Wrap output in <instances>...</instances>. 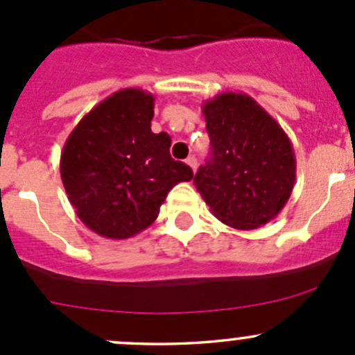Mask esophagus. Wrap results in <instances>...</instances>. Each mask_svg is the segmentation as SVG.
Returning <instances> with one entry per match:
<instances>
[{
  "instance_id": "obj_1",
  "label": "esophagus",
  "mask_w": 355,
  "mask_h": 355,
  "mask_svg": "<svg viewBox=\"0 0 355 355\" xmlns=\"http://www.w3.org/2000/svg\"><path fill=\"white\" fill-rule=\"evenodd\" d=\"M185 163L189 164V166L192 168V170H198V159H196V156H189L187 157V161H185Z\"/></svg>"
}]
</instances>
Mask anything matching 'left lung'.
<instances>
[{
	"label": "left lung",
	"instance_id": "8db88e82",
	"mask_svg": "<svg viewBox=\"0 0 355 355\" xmlns=\"http://www.w3.org/2000/svg\"><path fill=\"white\" fill-rule=\"evenodd\" d=\"M211 159L194 185L211 213L237 230L278 216L295 184L292 142L277 120L244 92H221L202 105Z\"/></svg>",
	"mask_w": 355,
	"mask_h": 355
}]
</instances>
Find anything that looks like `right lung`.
Listing matches in <instances>:
<instances>
[{
  "instance_id": "obj_1",
  "label": "right lung",
  "mask_w": 355,
  "mask_h": 355,
  "mask_svg": "<svg viewBox=\"0 0 355 355\" xmlns=\"http://www.w3.org/2000/svg\"><path fill=\"white\" fill-rule=\"evenodd\" d=\"M155 96L120 89L82 116L60 159L63 187L82 223L123 241L155 223L168 192L194 178L170 156L171 139L155 134Z\"/></svg>"
}]
</instances>
